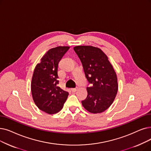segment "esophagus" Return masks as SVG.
I'll return each mask as SVG.
<instances>
[{"label": "esophagus", "mask_w": 151, "mask_h": 151, "mask_svg": "<svg viewBox=\"0 0 151 151\" xmlns=\"http://www.w3.org/2000/svg\"><path fill=\"white\" fill-rule=\"evenodd\" d=\"M77 90H78V88H73V89H71L72 92H76Z\"/></svg>", "instance_id": "esophagus-1"}]
</instances>
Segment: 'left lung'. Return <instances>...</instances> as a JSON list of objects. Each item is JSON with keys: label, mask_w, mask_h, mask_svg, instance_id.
Here are the masks:
<instances>
[{"label": "left lung", "mask_w": 151, "mask_h": 151, "mask_svg": "<svg viewBox=\"0 0 151 151\" xmlns=\"http://www.w3.org/2000/svg\"><path fill=\"white\" fill-rule=\"evenodd\" d=\"M73 49L91 84L86 88V99L81 101L83 106L92 114L102 113L112 104L117 94L119 85L115 70L101 49L91 45H78Z\"/></svg>", "instance_id": "left-lung-1"}]
</instances>
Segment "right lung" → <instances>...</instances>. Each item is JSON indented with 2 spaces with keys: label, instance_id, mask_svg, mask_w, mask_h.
Returning <instances> with one entry per match:
<instances>
[{
  "label": "right lung",
  "instance_id": "right-lung-1",
  "mask_svg": "<svg viewBox=\"0 0 151 151\" xmlns=\"http://www.w3.org/2000/svg\"><path fill=\"white\" fill-rule=\"evenodd\" d=\"M69 46H58L49 49L35 68L31 83L32 99L36 106L48 114H54L63 108L68 93L58 84V67Z\"/></svg>",
  "mask_w": 151,
  "mask_h": 151
}]
</instances>
